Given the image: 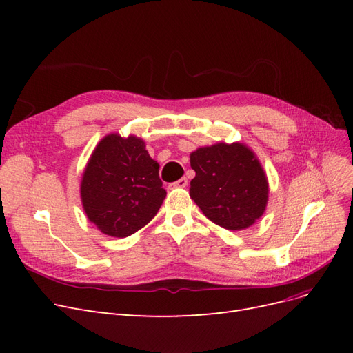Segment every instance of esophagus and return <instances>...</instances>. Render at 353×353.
Listing matches in <instances>:
<instances>
[{"mask_svg":"<svg viewBox=\"0 0 353 353\" xmlns=\"http://www.w3.org/2000/svg\"><path fill=\"white\" fill-rule=\"evenodd\" d=\"M188 185V179L187 178H181L178 181H175V183L169 184V188H184Z\"/></svg>","mask_w":353,"mask_h":353,"instance_id":"1","label":"esophagus"}]
</instances>
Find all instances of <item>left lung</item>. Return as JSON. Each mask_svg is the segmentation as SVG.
<instances>
[{
  "label": "left lung",
  "mask_w": 353,
  "mask_h": 353,
  "mask_svg": "<svg viewBox=\"0 0 353 353\" xmlns=\"http://www.w3.org/2000/svg\"><path fill=\"white\" fill-rule=\"evenodd\" d=\"M190 196L216 225L239 231L262 216L268 183L259 160L240 143L200 147L190 156Z\"/></svg>",
  "instance_id": "1"
}]
</instances>
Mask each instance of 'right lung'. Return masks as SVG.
Wrapping results in <instances>:
<instances>
[{"label": "right lung", "mask_w": 353, "mask_h": 353, "mask_svg": "<svg viewBox=\"0 0 353 353\" xmlns=\"http://www.w3.org/2000/svg\"><path fill=\"white\" fill-rule=\"evenodd\" d=\"M159 163L137 137L108 135L85 169L81 196L85 213L101 232L128 237L147 225L162 206L166 191Z\"/></svg>", "instance_id": "1"}]
</instances>
